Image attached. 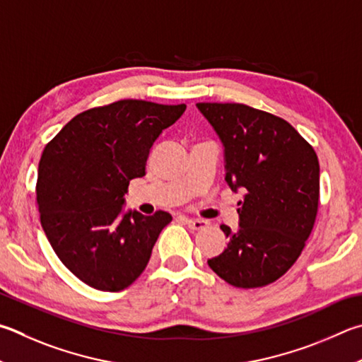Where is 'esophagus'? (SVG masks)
Segmentation results:
<instances>
[{"instance_id":"obj_1","label":"esophagus","mask_w":362,"mask_h":362,"mask_svg":"<svg viewBox=\"0 0 362 362\" xmlns=\"http://www.w3.org/2000/svg\"><path fill=\"white\" fill-rule=\"evenodd\" d=\"M183 220H185L188 228L192 229H202L209 225L206 220H199V218H183Z\"/></svg>"}]
</instances>
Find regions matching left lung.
<instances>
[{
    "label": "left lung",
    "mask_w": 362,
    "mask_h": 362,
    "mask_svg": "<svg viewBox=\"0 0 362 362\" xmlns=\"http://www.w3.org/2000/svg\"><path fill=\"white\" fill-rule=\"evenodd\" d=\"M225 147L226 182L244 189L239 228L221 225L228 247L207 264L229 285L259 288L280 279L305 247L320 201L313 147L277 115L238 103H198Z\"/></svg>",
    "instance_id": "8db88e82"
}]
</instances>
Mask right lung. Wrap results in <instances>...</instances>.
<instances>
[{
	"label": "right lung",
	"mask_w": 362,
	"mask_h": 362,
	"mask_svg": "<svg viewBox=\"0 0 362 362\" xmlns=\"http://www.w3.org/2000/svg\"><path fill=\"white\" fill-rule=\"evenodd\" d=\"M122 100L76 115L45 146L37 169L41 225L58 258L83 284L122 291L147 267L173 216L123 212L129 180L146 175L153 142L185 112Z\"/></svg>",
	"instance_id": "right-lung-1"
}]
</instances>
